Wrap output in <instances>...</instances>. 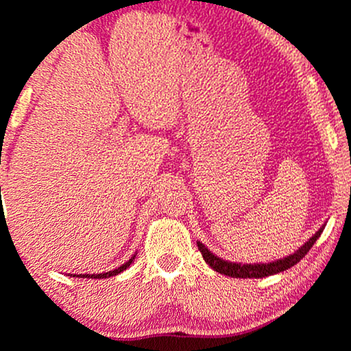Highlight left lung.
I'll list each match as a JSON object with an SVG mask.
<instances>
[{
	"label": "left lung",
	"mask_w": 351,
	"mask_h": 351,
	"mask_svg": "<svg viewBox=\"0 0 351 351\" xmlns=\"http://www.w3.org/2000/svg\"><path fill=\"white\" fill-rule=\"evenodd\" d=\"M322 232L323 228L318 230V232L315 233L313 237H311L310 240L302 246V248L296 250L293 255L283 258V260L273 261V263H268V265L267 263H261V265L230 263V261H225L221 260V258L215 256L213 253H211L205 245L199 243V241H198V250L202 252L203 260H205L206 263L215 269V271L221 273V275L232 276V278H263V276H269V275H275V273L285 271V269L291 268L293 265L298 263V261L302 260L308 252H310V248L315 245V241L318 240V237L322 234Z\"/></svg>",
	"instance_id": "obj_1"
}]
</instances>
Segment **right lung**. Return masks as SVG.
Segmentation results:
<instances>
[{"instance_id":"right-lung-1","label":"right lung","mask_w":351,"mask_h":351,"mask_svg":"<svg viewBox=\"0 0 351 351\" xmlns=\"http://www.w3.org/2000/svg\"><path fill=\"white\" fill-rule=\"evenodd\" d=\"M134 260V256L132 258V260L130 261H126L125 265H121V267L119 268H117V269H113V271H108V273H98V275H75V276H82V278H108V276H114V275H118V273H121L123 269H126L130 267V265H132V261Z\"/></svg>"}]
</instances>
